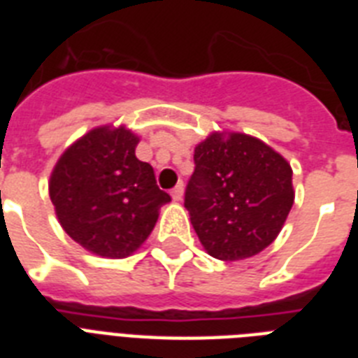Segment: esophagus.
<instances>
[{
  "label": "esophagus",
  "instance_id": "34e87169",
  "mask_svg": "<svg viewBox=\"0 0 358 358\" xmlns=\"http://www.w3.org/2000/svg\"><path fill=\"white\" fill-rule=\"evenodd\" d=\"M171 196H173L174 202H180L182 199H184V184L176 185L173 191H171Z\"/></svg>",
  "mask_w": 358,
  "mask_h": 358
}]
</instances>
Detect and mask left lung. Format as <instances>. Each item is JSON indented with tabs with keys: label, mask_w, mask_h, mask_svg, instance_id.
<instances>
[{
	"label": "left lung",
	"mask_w": 358,
	"mask_h": 358,
	"mask_svg": "<svg viewBox=\"0 0 358 358\" xmlns=\"http://www.w3.org/2000/svg\"><path fill=\"white\" fill-rule=\"evenodd\" d=\"M193 157L184 204L208 255L236 262L269 247L294 206L286 157L239 131H212Z\"/></svg>",
	"instance_id": "left-lung-1"
}]
</instances>
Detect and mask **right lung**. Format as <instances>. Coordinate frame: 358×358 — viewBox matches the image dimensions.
I'll return each mask as SVG.
<instances>
[{
  "mask_svg": "<svg viewBox=\"0 0 358 358\" xmlns=\"http://www.w3.org/2000/svg\"><path fill=\"white\" fill-rule=\"evenodd\" d=\"M139 135L103 124L74 141L55 163L48 189L59 223L76 243L102 258L131 256L156 227L171 196L150 163L137 159Z\"/></svg>",
  "mask_w": 358,
  "mask_h": 358,
  "instance_id": "1",
  "label": "right lung"
}]
</instances>
